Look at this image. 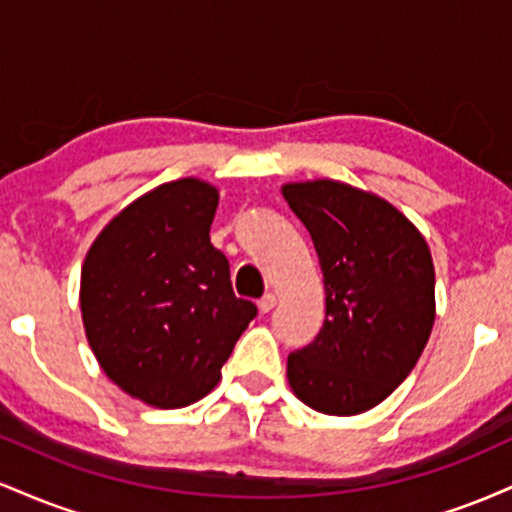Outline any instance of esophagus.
Segmentation results:
<instances>
[{
	"mask_svg": "<svg viewBox=\"0 0 512 512\" xmlns=\"http://www.w3.org/2000/svg\"><path fill=\"white\" fill-rule=\"evenodd\" d=\"M274 305H276L274 293H264L260 301H257V308H260V313H269V310H274Z\"/></svg>",
	"mask_w": 512,
	"mask_h": 512,
	"instance_id": "obj_1",
	"label": "esophagus"
}]
</instances>
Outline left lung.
<instances>
[{
    "label": "left lung",
    "instance_id": "1",
    "mask_svg": "<svg viewBox=\"0 0 512 512\" xmlns=\"http://www.w3.org/2000/svg\"><path fill=\"white\" fill-rule=\"evenodd\" d=\"M284 199L313 238L325 322L289 354V383L310 409L354 416L411 373L436 320L431 250L402 211L337 180L289 182Z\"/></svg>",
    "mask_w": 512,
    "mask_h": 512
}]
</instances>
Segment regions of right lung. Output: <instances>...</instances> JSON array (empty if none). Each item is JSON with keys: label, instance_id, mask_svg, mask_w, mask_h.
I'll list each match as a JSON object with an SVG mask.
<instances>
[{"label": "right lung", "instance_id": "obj_1", "mask_svg": "<svg viewBox=\"0 0 512 512\" xmlns=\"http://www.w3.org/2000/svg\"><path fill=\"white\" fill-rule=\"evenodd\" d=\"M219 190L182 178L122 209L81 267V317L93 354L127 395L180 409L214 390L257 315L236 298L209 240Z\"/></svg>", "mask_w": 512, "mask_h": 512}]
</instances>
